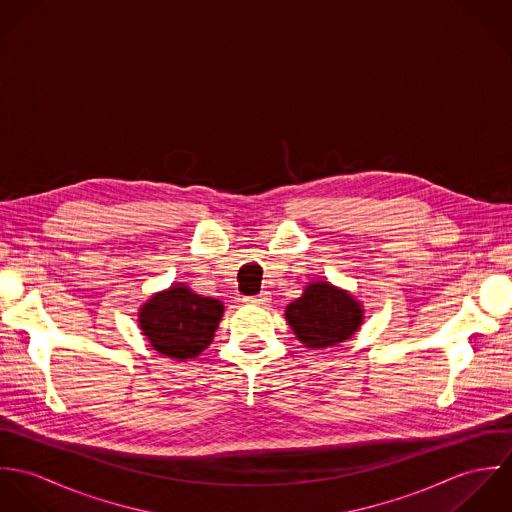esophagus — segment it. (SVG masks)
<instances>
[{
	"mask_svg": "<svg viewBox=\"0 0 512 512\" xmlns=\"http://www.w3.org/2000/svg\"><path fill=\"white\" fill-rule=\"evenodd\" d=\"M270 299H272V295L268 292L258 293V295H252V297H244L242 301L244 303H248V305H258V307H266V305H270Z\"/></svg>",
	"mask_w": 512,
	"mask_h": 512,
	"instance_id": "34e87169",
	"label": "esophagus"
}]
</instances>
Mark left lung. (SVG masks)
Here are the masks:
<instances>
[{"label":"left lung","mask_w":512,"mask_h":512,"mask_svg":"<svg viewBox=\"0 0 512 512\" xmlns=\"http://www.w3.org/2000/svg\"><path fill=\"white\" fill-rule=\"evenodd\" d=\"M286 321L297 341L323 351L349 341L365 321L363 303L347 290L331 282H309L303 293L288 303Z\"/></svg>","instance_id":"left-lung-1"}]
</instances>
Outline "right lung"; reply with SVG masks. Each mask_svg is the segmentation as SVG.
Listing matches in <instances>:
<instances>
[{"label":"right lung","mask_w":512,"mask_h":512,"mask_svg":"<svg viewBox=\"0 0 512 512\" xmlns=\"http://www.w3.org/2000/svg\"><path fill=\"white\" fill-rule=\"evenodd\" d=\"M222 313L224 305L219 299L203 297L187 284H171L140 305L138 325L153 351L175 361H189L213 343Z\"/></svg>","instance_id":"add662e5"}]
</instances>
